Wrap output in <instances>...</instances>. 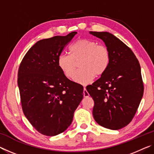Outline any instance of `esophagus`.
<instances>
[{
	"label": "esophagus",
	"instance_id": "esophagus-1",
	"mask_svg": "<svg viewBox=\"0 0 154 154\" xmlns=\"http://www.w3.org/2000/svg\"><path fill=\"white\" fill-rule=\"evenodd\" d=\"M89 96H90L89 93L88 92L85 87H84V88H83V96H84V97H88Z\"/></svg>",
	"mask_w": 154,
	"mask_h": 154
}]
</instances>
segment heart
<instances>
[{
	"label": "heart",
	"mask_w": 154,
	"mask_h": 154,
	"mask_svg": "<svg viewBox=\"0 0 154 154\" xmlns=\"http://www.w3.org/2000/svg\"><path fill=\"white\" fill-rule=\"evenodd\" d=\"M80 62L81 69L74 75L76 63ZM111 62V54L105 45H98L94 41L81 38L69 47V54H61L58 58V66L68 78L80 84H88L96 76L103 75Z\"/></svg>",
	"instance_id": "b5f03b06"
}]
</instances>
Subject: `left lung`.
Returning <instances> with one entry per match:
<instances>
[{
    "label": "left lung",
    "mask_w": 154,
    "mask_h": 154,
    "mask_svg": "<svg viewBox=\"0 0 154 154\" xmlns=\"http://www.w3.org/2000/svg\"><path fill=\"white\" fill-rule=\"evenodd\" d=\"M90 33L102 39L111 54L106 71L86 87L94 101V118L101 126L119 130L132 121L143 97L139 62L131 49L116 36L107 32Z\"/></svg>",
    "instance_id": "left-lung-1"
}]
</instances>
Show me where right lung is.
I'll return each mask as SVG.
<instances>
[{
	"instance_id": "add662e5",
	"label": "right lung",
	"mask_w": 154,
	"mask_h": 154,
	"mask_svg": "<svg viewBox=\"0 0 154 154\" xmlns=\"http://www.w3.org/2000/svg\"><path fill=\"white\" fill-rule=\"evenodd\" d=\"M77 32L38 41L19 67L17 84L24 116L38 132L53 137L71 124L83 88L64 76L58 66L62 50Z\"/></svg>"
}]
</instances>
